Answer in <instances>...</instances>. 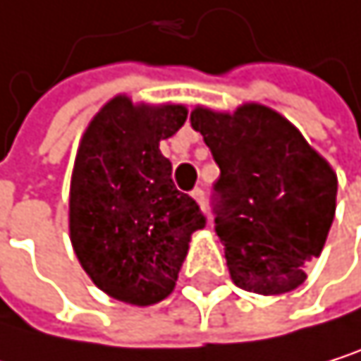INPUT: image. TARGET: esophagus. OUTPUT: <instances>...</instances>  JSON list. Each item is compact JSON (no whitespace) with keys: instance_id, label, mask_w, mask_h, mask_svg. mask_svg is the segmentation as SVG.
<instances>
[{"instance_id":"esophagus-1","label":"esophagus","mask_w":361,"mask_h":361,"mask_svg":"<svg viewBox=\"0 0 361 361\" xmlns=\"http://www.w3.org/2000/svg\"><path fill=\"white\" fill-rule=\"evenodd\" d=\"M191 197H193V200H195L197 204H200V209L204 211V191H202V189H193V191H191Z\"/></svg>"}]
</instances>
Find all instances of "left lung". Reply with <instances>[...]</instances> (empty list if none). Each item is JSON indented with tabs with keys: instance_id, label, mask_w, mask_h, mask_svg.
<instances>
[{
	"instance_id": "8db88e82",
	"label": "left lung",
	"mask_w": 361,
	"mask_h": 361,
	"mask_svg": "<svg viewBox=\"0 0 361 361\" xmlns=\"http://www.w3.org/2000/svg\"><path fill=\"white\" fill-rule=\"evenodd\" d=\"M189 120L221 172L213 211L232 282L258 295L303 284L336 213L331 166L284 116L258 103L234 114L195 107Z\"/></svg>"
}]
</instances>
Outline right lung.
Wrapping results in <instances>:
<instances>
[{"mask_svg": "<svg viewBox=\"0 0 361 361\" xmlns=\"http://www.w3.org/2000/svg\"><path fill=\"white\" fill-rule=\"evenodd\" d=\"M187 120L183 105H133L114 97L81 137L71 178V243L103 293L152 305L178 280L191 234L207 217L172 180L159 142Z\"/></svg>", "mask_w": 361, "mask_h": 361, "instance_id": "add662e5", "label": "right lung"}]
</instances>
